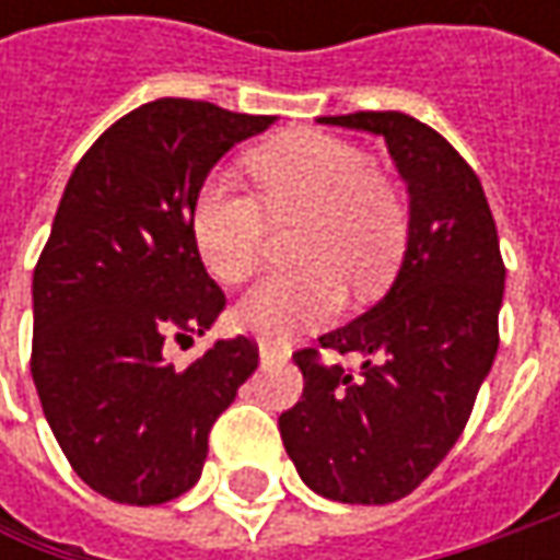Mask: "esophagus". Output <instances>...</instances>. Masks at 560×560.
I'll return each mask as SVG.
<instances>
[{
	"label": "esophagus",
	"mask_w": 560,
	"mask_h": 560,
	"mask_svg": "<svg viewBox=\"0 0 560 560\" xmlns=\"http://www.w3.org/2000/svg\"><path fill=\"white\" fill-rule=\"evenodd\" d=\"M258 355L265 364H273V361H287L290 352H287V346H277V342H268V339H261L258 342Z\"/></svg>",
	"instance_id": "1"
}]
</instances>
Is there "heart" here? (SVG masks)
<instances>
[{
  "label": "heart",
  "mask_w": 560,
  "mask_h": 560,
  "mask_svg": "<svg viewBox=\"0 0 560 560\" xmlns=\"http://www.w3.org/2000/svg\"><path fill=\"white\" fill-rule=\"evenodd\" d=\"M261 196L224 174L208 177L189 211L192 243L211 277L240 283L255 270L273 221L308 218L299 240L302 270L261 277L236 305V324L255 336L320 327L342 308V283L374 295L396 273L408 211L368 152L327 133H290L252 155Z\"/></svg>",
  "instance_id": "obj_1"
}]
</instances>
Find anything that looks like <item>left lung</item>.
<instances>
[{"label": "left lung", "mask_w": 560, "mask_h": 560, "mask_svg": "<svg viewBox=\"0 0 560 560\" xmlns=\"http://www.w3.org/2000/svg\"><path fill=\"white\" fill-rule=\"evenodd\" d=\"M383 137L411 196L396 283L320 349L361 355V371L299 349L305 389L280 436L305 486L346 505H389L448 455L499 352L505 261L480 177L433 127L401 112L320 118Z\"/></svg>", "instance_id": "obj_1"}]
</instances>
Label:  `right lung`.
<instances>
[{
	"label": "right lung",
	"mask_w": 560,
	"mask_h": 560,
	"mask_svg": "<svg viewBox=\"0 0 560 560\" xmlns=\"http://www.w3.org/2000/svg\"><path fill=\"white\" fill-rule=\"evenodd\" d=\"M270 115L155 98L77 162L33 270L31 374L74 474L120 505L192 489L208 433L258 368V346L218 339L186 368L167 339L202 336L226 299L192 243L208 171Z\"/></svg>",
	"instance_id": "right-lung-1"
}]
</instances>
